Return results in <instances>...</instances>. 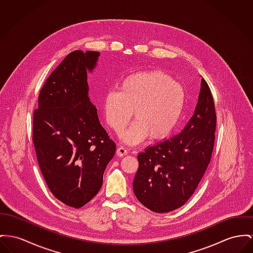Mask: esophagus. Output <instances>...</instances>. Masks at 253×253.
<instances>
[{"label": "esophagus", "mask_w": 253, "mask_h": 253, "mask_svg": "<svg viewBox=\"0 0 253 253\" xmlns=\"http://www.w3.org/2000/svg\"><path fill=\"white\" fill-rule=\"evenodd\" d=\"M116 153H117L118 156H124V155H126V154H127V151H126V149L125 147L119 146L118 148H117Z\"/></svg>", "instance_id": "obj_1"}]
</instances>
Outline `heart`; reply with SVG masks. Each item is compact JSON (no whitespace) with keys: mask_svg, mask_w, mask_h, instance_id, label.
<instances>
[{"mask_svg":"<svg viewBox=\"0 0 253 253\" xmlns=\"http://www.w3.org/2000/svg\"><path fill=\"white\" fill-rule=\"evenodd\" d=\"M183 87L160 71H142L125 78L118 91H108L102 101L107 125L122 131L132 116L134 122L122 134L123 142L135 145L147 135L158 139L169 134L181 115Z\"/></svg>","mask_w":253,"mask_h":253,"instance_id":"1","label":"heart"}]
</instances>
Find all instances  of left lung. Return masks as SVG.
<instances>
[{
    "mask_svg": "<svg viewBox=\"0 0 253 253\" xmlns=\"http://www.w3.org/2000/svg\"><path fill=\"white\" fill-rule=\"evenodd\" d=\"M216 124L212 93L202 79L194 115L183 129L138 154L133 180L137 200L156 213H168L186 203L210 162Z\"/></svg>",
    "mask_w": 253,
    "mask_h": 253,
    "instance_id": "obj_1",
    "label": "left lung"
}]
</instances>
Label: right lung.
<instances>
[{
  "label": "right lung",
  "instance_id": "add662e5",
  "mask_svg": "<svg viewBox=\"0 0 253 253\" xmlns=\"http://www.w3.org/2000/svg\"><path fill=\"white\" fill-rule=\"evenodd\" d=\"M100 54L69 53L47 79L34 110V145L41 172L51 194L74 208L98 194L116 152L88 95L87 73L97 67Z\"/></svg>",
  "mask_w": 253,
  "mask_h": 253
}]
</instances>
